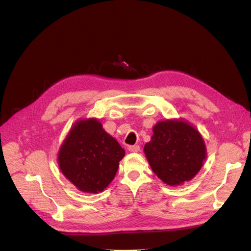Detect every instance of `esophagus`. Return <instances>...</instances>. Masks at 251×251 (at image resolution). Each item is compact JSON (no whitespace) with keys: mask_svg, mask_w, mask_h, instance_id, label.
Masks as SVG:
<instances>
[{"mask_svg":"<svg viewBox=\"0 0 251 251\" xmlns=\"http://www.w3.org/2000/svg\"><path fill=\"white\" fill-rule=\"evenodd\" d=\"M128 151H132V153H138L140 151V147L139 146H130L128 147Z\"/></svg>","mask_w":251,"mask_h":251,"instance_id":"obj_1","label":"esophagus"}]
</instances>
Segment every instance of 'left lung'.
Masks as SVG:
<instances>
[{
	"mask_svg": "<svg viewBox=\"0 0 251 251\" xmlns=\"http://www.w3.org/2000/svg\"><path fill=\"white\" fill-rule=\"evenodd\" d=\"M143 151L151 169L170 186L192 180L207 156L199 131L182 118L158 121Z\"/></svg>",
	"mask_w": 251,
	"mask_h": 251,
	"instance_id": "obj_1",
	"label": "left lung"
}]
</instances>
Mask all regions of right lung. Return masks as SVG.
<instances>
[{
  "mask_svg": "<svg viewBox=\"0 0 251 251\" xmlns=\"http://www.w3.org/2000/svg\"><path fill=\"white\" fill-rule=\"evenodd\" d=\"M126 151L96 118L79 119L57 154L64 176L83 193L98 194L111 183Z\"/></svg>",
  "mask_w": 251,
  "mask_h": 251,
  "instance_id": "obj_1",
  "label": "right lung"
}]
</instances>
